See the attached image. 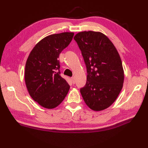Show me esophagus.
<instances>
[{"label":"esophagus","instance_id":"1","mask_svg":"<svg viewBox=\"0 0 148 148\" xmlns=\"http://www.w3.org/2000/svg\"><path fill=\"white\" fill-rule=\"evenodd\" d=\"M71 80L72 81V83H73V84H75V83H76V79H75V77H72L71 78Z\"/></svg>","mask_w":148,"mask_h":148}]
</instances>
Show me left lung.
<instances>
[{"mask_svg": "<svg viewBox=\"0 0 148 148\" xmlns=\"http://www.w3.org/2000/svg\"><path fill=\"white\" fill-rule=\"evenodd\" d=\"M74 39L81 51L88 74L81 94L91 109L102 111L112 104L123 85L120 56L112 42L101 32L84 31L77 33Z\"/></svg>", "mask_w": 148, "mask_h": 148, "instance_id": "obj_1", "label": "left lung"}]
</instances>
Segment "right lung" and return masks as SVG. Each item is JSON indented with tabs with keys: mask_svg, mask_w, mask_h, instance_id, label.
Masks as SVG:
<instances>
[{
	"mask_svg": "<svg viewBox=\"0 0 148 148\" xmlns=\"http://www.w3.org/2000/svg\"><path fill=\"white\" fill-rule=\"evenodd\" d=\"M73 32L52 34L31 51L25 65V80L31 97L47 109L60 104L70 86L60 76L59 55L70 44Z\"/></svg>",
	"mask_w": 148,
	"mask_h": 148,
	"instance_id": "obj_1",
	"label": "right lung"
}]
</instances>
